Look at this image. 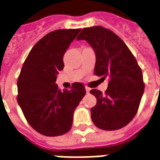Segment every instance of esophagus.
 <instances>
[{
  "mask_svg": "<svg viewBox=\"0 0 160 160\" xmlns=\"http://www.w3.org/2000/svg\"><path fill=\"white\" fill-rule=\"evenodd\" d=\"M86 92H87V93H89V92H90V88L86 87Z\"/></svg>",
  "mask_w": 160,
  "mask_h": 160,
  "instance_id": "1",
  "label": "esophagus"
}]
</instances>
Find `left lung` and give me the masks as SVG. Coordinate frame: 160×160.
Returning <instances> with one entry per match:
<instances>
[{
  "label": "left lung",
  "instance_id": "obj_1",
  "mask_svg": "<svg viewBox=\"0 0 160 160\" xmlns=\"http://www.w3.org/2000/svg\"><path fill=\"white\" fill-rule=\"evenodd\" d=\"M77 40H85L93 48L94 74L109 78L105 93L97 89L90 91L97 98L91 108L92 122L103 130L122 128L136 115L144 91L140 67L123 41L105 27H86Z\"/></svg>",
  "mask_w": 160,
  "mask_h": 160
}]
</instances>
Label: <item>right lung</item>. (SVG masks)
<instances>
[{"instance_id": "obj_1", "label": "right lung", "mask_w": 160, "mask_h": 160, "mask_svg": "<svg viewBox=\"0 0 160 160\" xmlns=\"http://www.w3.org/2000/svg\"><path fill=\"white\" fill-rule=\"evenodd\" d=\"M81 29L56 30L32 48L17 80V102L26 119L41 134H65L72 125L74 110L86 94L81 82L63 91L56 84L64 68L63 56Z\"/></svg>"}]
</instances>
